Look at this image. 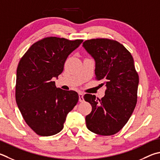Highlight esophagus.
<instances>
[{
	"mask_svg": "<svg viewBox=\"0 0 160 160\" xmlns=\"http://www.w3.org/2000/svg\"><path fill=\"white\" fill-rule=\"evenodd\" d=\"M79 101L80 102H83L84 98H83V93L82 92H79Z\"/></svg>",
	"mask_w": 160,
	"mask_h": 160,
	"instance_id": "34e87169",
	"label": "esophagus"
}]
</instances>
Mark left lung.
Wrapping results in <instances>:
<instances>
[{"instance_id":"left-lung-1","label":"left lung","mask_w":160,"mask_h":160,"mask_svg":"<svg viewBox=\"0 0 160 160\" xmlns=\"http://www.w3.org/2000/svg\"><path fill=\"white\" fill-rule=\"evenodd\" d=\"M83 47L96 62V80L106 85L105 96L99 99L86 94L84 99L92 105L86 125L92 132L111 136L123 128L137 103L139 77L132 55L115 40H87Z\"/></svg>"}]
</instances>
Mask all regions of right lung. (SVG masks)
Listing matches in <instances>:
<instances>
[{
	"mask_svg": "<svg viewBox=\"0 0 160 160\" xmlns=\"http://www.w3.org/2000/svg\"><path fill=\"white\" fill-rule=\"evenodd\" d=\"M82 41L46 37L33 43L19 61L16 102L26 123L38 135L60 132L67 114L78 103L76 92L57 88L52 78L62 73L68 55Z\"/></svg>",
	"mask_w": 160,
	"mask_h": 160,
	"instance_id": "1",
	"label": "right lung"
}]
</instances>
